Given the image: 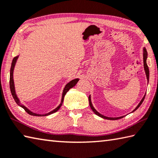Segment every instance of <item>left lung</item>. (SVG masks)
<instances>
[{"label":"left lung","mask_w":158,"mask_h":158,"mask_svg":"<svg viewBox=\"0 0 158 158\" xmlns=\"http://www.w3.org/2000/svg\"><path fill=\"white\" fill-rule=\"evenodd\" d=\"M147 56H148V54H147V50H146V48H143V61H144V71H145V73H146V76H147V81L148 82L149 81V70H148V67L147 65ZM145 95L146 94H144V96L143 97V98L142 99L141 101H140V102L139 103V104L137 106V107L134 109V110L132 111V113H133L134 111H135L137 108H138L140 106H141V104H142V102H144V99L145 98ZM88 99H89V104H90V106L92 110H93V111L94 112V113H95L97 115H98L99 117H102V118H104V119H110V120H116V119H121V118H123L124 116H122V117H106L104 115H103V114H100L99 112H97L95 108H94L93 107V104H92V102H91V97H90V95L88 97Z\"/></svg>","instance_id":"8db88e82"}]
</instances>
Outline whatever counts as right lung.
I'll return each instance as SVG.
<instances>
[{
    "mask_svg": "<svg viewBox=\"0 0 158 158\" xmlns=\"http://www.w3.org/2000/svg\"><path fill=\"white\" fill-rule=\"evenodd\" d=\"M19 58V56H17L16 57H14L12 60V62H11V69H10V90H11V95H12L13 98L14 99V101L16 102V103L17 104H18L19 106H21V108H23L24 109V110L27 112L28 114H30V115H33V116H39V117H41V116H48L49 115V114H52L54 113H55L57 110H59L60 108V107L61 106V105L63 104V102H64V97L65 95V94L67 93V92L70 90V88H73L74 85L77 84V83L79 81V79H73L70 81L69 83H68V84L65 85V86L64 89V90H63V93H62V97H61V103H60V104L57 106L55 109H54L53 110H52L49 113H45V114H38V113H33V112H31V110H30L29 109L27 108H26L23 106V104H21V102H20L19 99L18 98V97L16 95V90H15V87H14V77H13V73H14V67H15V65H16V63L17 61V59Z\"/></svg>",
    "mask_w": 158,
    "mask_h": 158,
    "instance_id": "1",
    "label": "right lung"
}]
</instances>
